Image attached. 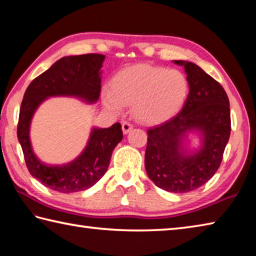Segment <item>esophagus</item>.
Wrapping results in <instances>:
<instances>
[{
    "mask_svg": "<svg viewBox=\"0 0 256 256\" xmlns=\"http://www.w3.org/2000/svg\"><path fill=\"white\" fill-rule=\"evenodd\" d=\"M134 128V124L129 121H122V132L124 134H128Z\"/></svg>",
    "mask_w": 256,
    "mask_h": 256,
    "instance_id": "34e87169",
    "label": "esophagus"
}]
</instances>
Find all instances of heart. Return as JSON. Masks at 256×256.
Segmentation results:
<instances>
[{
  "label": "heart",
  "mask_w": 256,
  "mask_h": 256,
  "mask_svg": "<svg viewBox=\"0 0 256 256\" xmlns=\"http://www.w3.org/2000/svg\"><path fill=\"white\" fill-rule=\"evenodd\" d=\"M189 82L178 70L146 64L121 70L112 80V88L103 90V103L119 112L132 104L134 116L142 122H160L181 109L188 96Z\"/></svg>",
  "instance_id": "b5f03b06"
}]
</instances>
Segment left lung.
I'll list each match as a JSON object with an SVG mask.
<instances>
[{"label":"left lung","instance_id":"left-lung-1","mask_svg":"<svg viewBox=\"0 0 256 256\" xmlns=\"http://www.w3.org/2000/svg\"><path fill=\"white\" fill-rule=\"evenodd\" d=\"M174 62L184 67L190 91L176 116L147 132L145 168L156 186L186 194L207 183L220 166L230 135V109L225 90L216 80L194 62ZM194 130L202 134L203 144L198 152L186 154L182 138Z\"/></svg>","mask_w":256,"mask_h":256}]
</instances>
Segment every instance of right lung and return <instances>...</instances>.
I'll use <instances>...</instances> for the list:
<instances>
[{
  "label": "right lung",
  "instance_id": "right-lung-1",
  "mask_svg": "<svg viewBox=\"0 0 256 256\" xmlns=\"http://www.w3.org/2000/svg\"><path fill=\"white\" fill-rule=\"evenodd\" d=\"M104 55L85 54L57 60L26 88L21 103L16 135L31 176L44 186L62 194L86 190L104 176L114 147L122 140L119 122L109 128H94L86 147L78 158L62 166H48L36 158L29 129L34 111L49 96H68L88 103L98 101L101 92V67Z\"/></svg>",
  "mask_w": 256,
  "mask_h": 256
}]
</instances>
